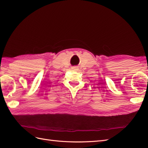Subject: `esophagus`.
Wrapping results in <instances>:
<instances>
[{
	"label": "esophagus",
	"instance_id": "1",
	"mask_svg": "<svg viewBox=\"0 0 148 148\" xmlns=\"http://www.w3.org/2000/svg\"><path fill=\"white\" fill-rule=\"evenodd\" d=\"M72 70H75H75H77V68H75V67H74V68H73V69H72Z\"/></svg>",
	"mask_w": 148,
	"mask_h": 148
}]
</instances>
